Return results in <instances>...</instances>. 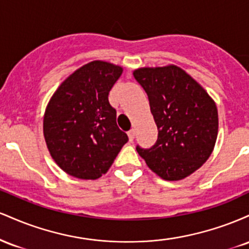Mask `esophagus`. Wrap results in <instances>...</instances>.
Instances as JSON below:
<instances>
[{
    "label": "esophagus",
    "instance_id": "esophagus-1",
    "mask_svg": "<svg viewBox=\"0 0 249 249\" xmlns=\"http://www.w3.org/2000/svg\"><path fill=\"white\" fill-rule=\"evenodd\" d=\"M127 136H128V141H130V142H133L134 136H136V132H134L133 128H132V130L128 131V132H127Z\"/></svg>",
    "mask_w": 249,
    "mask_h": 249
}]
</instances>
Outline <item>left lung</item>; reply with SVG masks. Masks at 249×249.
Instances as JSON below:
<instances>
[{"label":"left lung","instance_id":"1","mask_svg":"<svg viewBox=\"0 0 249 249\" xmlns=\"http://www.w3.org/2000/svg\"><path fill=\"white\" fill-rule=\"evenodd\" d=\"M134 78L147 93L158 139L137 146L147 166L164 180H181L210 158L218 137V108L196 79L177 65L139 68Z\"/></svg>","mask_w":249,"mask_h":249}]
</instances>
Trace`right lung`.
Masks as SVG:
<instances>
[{
    "label": "right lung",
    "instance_id": "obj_1",
    "mask_svg": "<svg viewBox=\"0 0 249 249\" xmlns=\"http://www.w3.org/2000/svg\"><path fill=\"white\" fill-rule=\"evenodd\" d=\"M122 72L112 63H88L71 73L48 103L43 134L50 156L69 176L99 178L127 142L107 98Z\"/></svg>",
    "mask_w": 249,
    "mask_h": 249
}]
</instances>
